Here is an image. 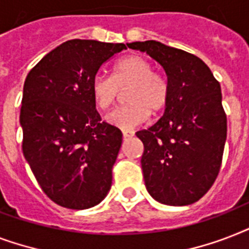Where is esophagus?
<instances>
[{
    "instance_id": "34e87169",
    "label": "esophagus",
    "mask_w": 249,
    "mask_h": 249,
    "mask_svg": "<svg viewBox=\"0 0 249 249\" xmlns=\"http://www.w3.org/2000/svg\"><path fill=\"white\" fill-rule=\"evenodd\" d=\"M133 136H134V133L133 132H128V130H124V132H123V138H124V140H128V138H130V137Z\"/></svg>"
}]
</instances>
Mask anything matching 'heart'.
Here are the masks:
<instances>
[{
  "instance_id": "b5f03b06",
  "label": "heart",
  "mask_w": 249,
  "mask_h": 249,
  "mask_svg": "<svg viewBox=\"0 0 249 249\" xmlns=\"http://www.w3.org/2000/svg\"><path fill=\"white\" fill-rule=\"evenodd\" d=\"M144 56L128 55L113 67L112 77L97 75L91 81V95L99 109H108L117 101L120 90L128 105L113 109L106 116L108 124L129 130L147 120L150 113L163 112L169 102V84Z\"/></svg>"
}]
</instances>
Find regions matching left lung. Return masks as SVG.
Segmentation results:
<instances>
[{
	"label": "left lung",
	"instance_id": "8db88e82",
	"mask_svg": "<svg viewBox=\"0 0 249 249\" xmlns=\"http://www.w3.org/2000/svg\"><path fill=\"white\" fill-rule=\"evenodd\" d=\"M164 68L169 102L158 123L136 136L143 142L144 185L155 200L189 205L207 194L222 161L228 120L220 83L194 54L150 40L126 44Z\"/></svg>",
	"mask_w": 249,
	"mask_h": 249
}]
</instances>
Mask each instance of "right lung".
<instances>
[{
    "mask_svg": "<svg viewBox=\"0 0 249 249\" xmlns=\"http://www.w3.org/2000/svg\"><path fill=\"white\" fill-rule=\"evenodd\" d=\"M124 44L70 40L29 71L23 88V154L38 185L60 207L99 204L112 183L123 133L102 123L91 81Z\"/></svg>",
    "mask_w": 249,
    "mask_h": 249,
    "instance_id": "1",
    "label": "right lung"
}]
</instances>
